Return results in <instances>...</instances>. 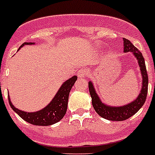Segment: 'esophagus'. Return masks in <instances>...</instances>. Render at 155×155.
<instances>
[{
    "label": "esophagus",
    "instance_id": "34e87169",
    "mask_svg": "<svg viewBox=\"0 0 155 155\" xmlns=\"http://www.w3.org/2000/svg\"><path fill=\"white\" fill-rule=\"evenodd\" d=\"M88 73V71L85 70V69H81L80 71H78V76L79 77H84V76H86L87 74Z\"/></svg>",
    "mask_w": 155,
    "mask_h": 155
}]
</instances>
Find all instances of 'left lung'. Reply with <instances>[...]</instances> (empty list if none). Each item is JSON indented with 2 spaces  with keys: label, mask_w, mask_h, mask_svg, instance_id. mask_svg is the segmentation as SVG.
Instances as JSON below:
<instances>
[{
  "label": "left lung",
  "mask_w": 155,
  "mask_h": 155,
  "mask_svg": "<svg viewBox=\"0 0 155 155\" xmlns=\"http://www.w3.org/2000/svg\"><path fill=\"white\" fill-rule=\"evenodd\" d=\"M123 46H124V52L131 51L136 59L138 60L139 68H140L141 74L143 77V87L141 88V92L138 95L136 99L130 103V104L121 107H111L107 106L102 103L91 82L88 83L89 92H90L93 107L98 113L99 115L104 119L111 120V121H123L129 119L143 106L147 99V91H148V75H147V68L145 65V60L143 56V54L132 45L129 40L123 38Z\"/></svg>",
  "instance_id": "obj_1"
}]
</instances>
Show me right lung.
I'll list each match as a JSON object with an SVG mask.
<instances>
[{
    "label": "right lung",
    "mask_w": 155,
    "mask_h": 155,
    "mask_svg": "<svg viewBox=\"0 0 155 155\" xmlns=\"http://www.w3.org/2000/svg\"><path fill=\"white\" fill-rule=\"evenodd\" d=\"M25 45H34V43H24L23 45L19 48V49L25 46ZM76 80H77V76L74 75L69 80L65 81L62 84V86L60 87L55 97L50 102V104H48V106L43 108L41 110H38L36 112H26V111L19 110L12 105V102L10 101L9 95H8L9 105L19 116L28 123L36 126L52 125L54 123L60 121L66 114L69 92Z\"/></svg>",
    "instance_id": "add662e5"
}]
</instances>
